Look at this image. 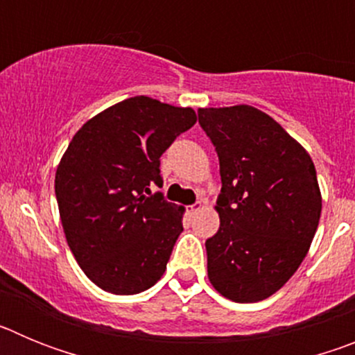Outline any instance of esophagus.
I'll list each match as a JSON object with an SVG mask.
<instances>
[{
	"label": "esophagus",
	"instance_id": "obj_1",
	"mask_svg": "<svg viewBox=\"0 0 355 355\" xmlns=\"http://www.w3.org/2000/svg\"><path fill=\"white\" fill-rule=\"evenodd\" d=\"M187 213L188 215H193V213H197L200 209V202H196V205H190V206H187Z\"/></svg>",
	"mask_w": 355,
	"mask_h": 355
}]
</instances>
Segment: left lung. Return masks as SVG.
<instances>
[{
  "label": "left lung",
  "instance_id": "8db88e82",
  "mask_svg": "<svg viewBox=\"0 0 355 355\" xmlns=\"http://www.w3.org/2000/svg\"><path fill=\"white\" fill-rule=\"evenodd\" d=\"M220 163V227L206 240L208 277L234 302H258L306 258L322 211L311 156L249 105L199 108Z\"/></svg>",
  "mask_w": 355,
  "mask_h": 355
}]
</instances>
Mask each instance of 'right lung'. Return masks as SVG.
Segmentation results:
<instances>
[{"mask_svg": "<svg viewBox=\"0 0 355 355\" xmlns=\"http://www.w3.org/2000/svg\"><path fill=\"white\" fill-rule=\"evenodd\" d=\"M196 121L192 108L137 96L72 137L55 193L69 247L101 290L135 295L162 279L183 231V208L150 190L163 184L159 156Z\"/></svg>", "mask_w": 355, "mask_h": 355, "instance_id": "1", "label": "right lung"}]
</instances>
